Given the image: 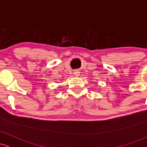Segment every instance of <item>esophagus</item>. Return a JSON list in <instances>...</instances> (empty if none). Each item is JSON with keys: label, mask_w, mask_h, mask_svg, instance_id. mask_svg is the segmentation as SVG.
Listing matches in <instances>:
<instances>
[{"label": "esophagus", "mask_w": 147, "mask_h": 147, "mask_svg": "<svg viewBox=\"0 0 147 147\" xmlns=\"http://www.w3.org/2000/svg\"><path fill=\"white\" fill-rule=\"evenodd\" d=\"M74 75H75V76L76 77H78L79 75H80V73H79L78 71H75V72H74Z\"/></svg>", "instance_id": "esophagus-1"}]
</instances>
